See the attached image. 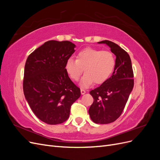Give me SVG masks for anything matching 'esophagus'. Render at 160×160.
Here are the masks:
<instances>
[{"instance_id": "1", "label": "esophagus", "mask_w": 160, "mask_h": 160, "mask_svg": "<svg viewBox=\"0 0 160 160\" xmlns=\"http://www.w3.org/2000/svg\"><path fill=\"white\" fill-rule=\"evenodd\" d=\"M81 94H82V95H84V94L86 93V91H85V89H81Z\"/></svg>"}]
</instances>
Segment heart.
<instances>
[{"label":"heart","mask_w":160,"mask_h":160,"mask_svg":"<svg viewBox=\"0 0 160 160\" xmlns=\"http://www.w3.org/2000/svg\"><path fill=\"white\" fill-rule=\"evenodd\" d=\"M115 67V57L109 51H101L88 47L79 51L76 60L71 58L67 61L65 71L70 78L77 81L85 72L80 85L87 88L91 84H102L112 74Z\"/></svg>","instance_id":"heart-1"}]
</instances>
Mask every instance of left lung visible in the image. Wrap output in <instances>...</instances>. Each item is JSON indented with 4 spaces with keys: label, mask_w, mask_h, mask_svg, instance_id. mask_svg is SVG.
<instances>
[{
    "label": "left lung",
    "mask_w": 160,
    "mask_h": 160,
    "mask_svg": "<svg viewBox=\"0 0 160 160\" xmlns=\"http://www.w3.org/2000/svg\"><path fill=\"white\" fill-rule=\"evenodd\" d=\"M116 56L115 67L111 77L89 93L93 98L89 109L92 121L95 123L108 124L119 118L126 105L133 85V71L128 53L118 45L105 40Z\"/></svg>",
    "instance_id": "left-lung-1"
}]
</instances>
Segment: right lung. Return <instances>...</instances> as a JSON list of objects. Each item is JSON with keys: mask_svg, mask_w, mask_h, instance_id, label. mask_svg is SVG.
<instances>
[{"mask_svg": "<svg viewBox=\"0 0 160 160\" xmlns=\"http://www.w3.org/2000/svg\"><path fill=\"white\" fill-rule=\"evenodd\" d=\"M70 41H49L28 55L24 72L23 91L37 117L50 125L65 122L81 90L65 71L75 52Z\"/></svg>", "mask_w": 160, "mask_h": 160, "instance_id": "1", "label": "right lung"}]
</instances>
